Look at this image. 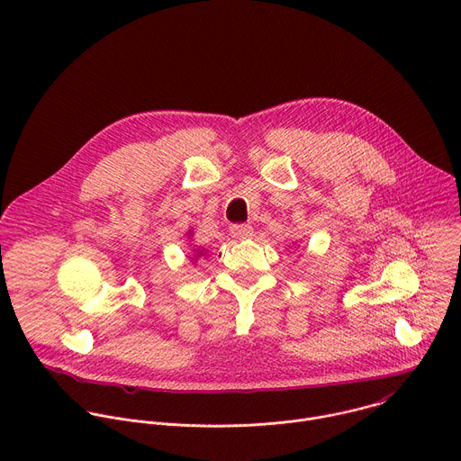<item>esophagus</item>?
Returning a JSON list of instances; mask_svg holds the SVG:
<instances>
[{
    "mask_svg": "<svg viewBox=\"0 0 461 461\" xmlns=\"http://www.w3.org/2000/svg\"><path fill=\"white\" fill-rule=\"evenodd\" d=\"M230 233H231V237H235L239 240H246V239H251L253 228L249 224H233L230 228Z\"/></svg>",
    "mask_w": 461,
    "mask_h": 461,
    "instance_id": "34e87169",
    "label": "esophagus"
}]
</instances>
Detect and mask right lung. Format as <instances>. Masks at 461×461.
<instances>
[{
    "mask_svg": "<svg viewBox=\"0 0 461 461\" xmlns=\"http://www.w3.org/2000/svg\"><path fill=\"white\" fill-rule=\"evenodd\" d=\"M199 255H203V251H199ZM199 255H196V257H199Z\"/></svg>",
    "mask_w": 461,
    "mask_h": 461,
    "instance_id": "1",
    "label": "right lung"
}]
</instances>
